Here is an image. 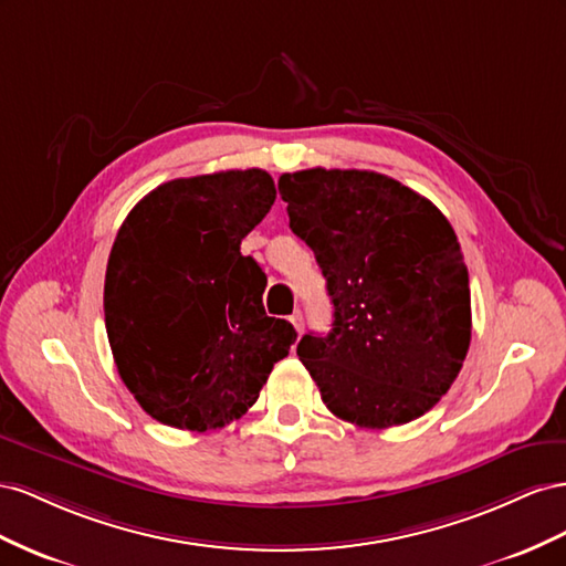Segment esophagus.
Segmentation results:
<instances>
[{"label":"esophagus","instance_id":"obj_1","mask_svg":"<svg viewBox=\"0 0 566 566\" xmlns=\"http://www.w3.org/2000/svg\"><path fill=\"white\" fill-rule=\"evenodd\" d=\"M289 319H292V325H294V329L301 334L303 332V315H301V311H296L292 317H289Z\"/></svg>","mask_w":566,"mask_h":566}]
</instances>
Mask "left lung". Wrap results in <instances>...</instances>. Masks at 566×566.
<instances>
[{"label": "left lung", "mask_w": 566, "mask_h": 566, "mask_svg": "<svg viewBox=\"0 0 566 566\" xmlns=\"http://www.w3.org/2000/svg\"><path fill=\"white\" fill-rule=\"evenodd\" d=\"M289 228L315 253L334 322L305 334L298 360L346 422L386 429L429 412L460 375L472 298L446 216L373 170L284 172Z\"/></svg>", "instance_id": "1"}]
</instances>
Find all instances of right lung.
Instances as JSON below:
<instances>
[{"label":"right lung","instance_id":"add662e5","mask_svg":"<svg viewBox=\"0 0 566 566\" xmlns=\"http://www.w3.org/2000/svg\"><path fill=\"white\" fill-rule=\"evenodd\" d=\"M274 197L261 168L180 177L120 224L104 282L106 334L120 379L160 424H230L296 342L286 319L265 315V274L239 251Z\"/></svg>","mask_w":566,"mask_h":566}]
</instances>
